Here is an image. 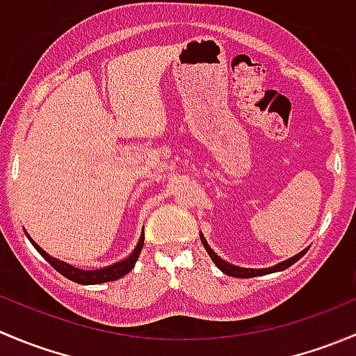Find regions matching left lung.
<instances>
[{
  "label": "left lung",
  "instance_id": "8db88e82",
  "mask_svg": "<svg viewBox=\"0 0 356 356\" xmlns=\"http://www.w3.org/2000/svg\"><path fill=\"white\" fill-rule=\"evenodd\" d=\"M200 238H202L203 247H205V250L209 252L210 259H212V261L216 262L217 268H219V270L222 271V273H226L227 277H236V278H254V277H261V275H268V273H275V271L287 270L289 266H292V264H294V262H298L299 259H301L302 255L306 254V250L299 252L298 255H294V257H291V259H287V261L280 262V264L273 266V268H264V270H248V268H238V266H233V264H229V262L222 261V259H220L219 255H217L216 252H213L212 248L209 247V243H207V240L202 236V234H200Z\"/></svg>",
  "mask_w": 356,
  "mask_h": 356
}]
</instances>
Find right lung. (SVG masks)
<instances>
[{"label": "right lung", "mask_w": 356, "mask_h": 356, "mask_svg": "<svg viewBox=\"0 0 356 356\" xmlns=\"http://www.w3.org/2000/svg\"><path fill=\"white\" fill-rule=\"evenodd\" d=\"M29 240H31V238H29ZM31 243H33L34 248H36V250L40 252V254L43 255V257L47 259L48 262H50L51 268H55V270H57L60 275H64L65 278H69V280L76 282V284L92 285V284H104V282L118 280V278L125 277V275L129 273V271H132V268H134V266H136L137 259H139L140 250H143L144 233L140 234L139 243H137L136 250H134L132 254H130V257H127L125 261H122V262H116V264H113V266H108V268H102V270H94V271L78 270V268H74V266L65 264V262L58 261V259L50 257V255H48L47 252H44L43 248L40 247V245L34 243L33 240H31Z\"/></svg>", "instance_id": "1"}]
</instances>
